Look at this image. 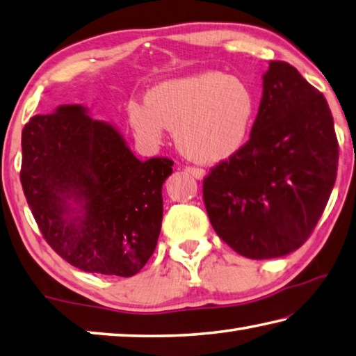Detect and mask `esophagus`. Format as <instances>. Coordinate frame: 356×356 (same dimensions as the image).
Returning a JSON list of instances; mask_svg holds the SVG:
<instances>
[{
  "label": "esophagus",
  "mask_w": 356,
  "mask_h": 356,
  "mask_svg": "<svg viewBox=\"0 0 356 356\" xmlns=\"http://www.w3.org/2000/svg\"><path fill=\"white\" fill-rule=\"evenodd\" d=\"M184 170L188 172V173H191L192 177L197 178V179H203L204 177H207V172H204L203 168H198V167H186Z\"/></svg>",
  "instance_id": "obj_1"
}]
</instances>
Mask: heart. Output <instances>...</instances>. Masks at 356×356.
Segmentation results:
<instances>
[{
    "mask_svg": "<svg viewBox=\"0 0 356 356\" xmlns=\"http://www.w3.org/2000/svg\"><path fill=\"white\" fill-rule=\"evenodd\" d=\"M254 115V97L244 81L207 70L162 81L145 102L129 99L127 117L137 139L159 147L173 129L177 147L200 164H219L244 147Z\"/></svg>",
    "mask_w": 356,
    "mask_h": 356,
    "instance_id": "b5f03b06",
    "label": "heart"
}]
</instances>
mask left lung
Masks as SVG:
<instances>
[{
  "instance_id": "left-lung-1",
  "label": "left lung",
  "mask_w": 356,
  "mask_h": 356,
  "mask_svg": "<svg viewBox=\"0 0 356 356\" xmlns=\"http://www.w3.org/2000/svg\"><path fill=\"white\" fill-rule=\"evenodd\" d=\"M338 158L325 97L288 62L270 60L250 139L203 181L211 225L242 257H286L319 222Z\"/></svg>"
}]
</instances>
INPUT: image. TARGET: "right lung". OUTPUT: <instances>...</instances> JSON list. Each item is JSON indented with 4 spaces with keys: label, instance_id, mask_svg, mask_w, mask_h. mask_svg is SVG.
<instances>
[{
    "label": "right lung",
    "instance_id": "add662e5",
    "mask_svg": "<svg viewBox=\"0 0 356 356\" xmlns=\"http://www.w3.org/2000/svg\"><path fill=\"white\" fill-rule=\"evenodd\" d=\"M22 186L43 238L68 264L133 277L161 233L167 158L137 159L115 124L83 104L35 115L22 133Z\"/></svg>",
    "mask_w": 356,
    "mask_h": 356
}]
</instances>
